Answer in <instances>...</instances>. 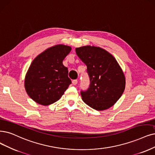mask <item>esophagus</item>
<instances>
[{"label":"esophagus","mask_w":155,"mask_h":155,"mask_svg":"<svg viewBox=\"0 0 155 155\" xmlns=\"http://www.w3.org/2000/svg\"><path fill=\"white\" fill-rule=\"evenodd\" d=\"M77 83H78L77 80H73V81H72V84H73V85H77Z\"/></svg>","instance_id":"34e87169"}]
</instances>
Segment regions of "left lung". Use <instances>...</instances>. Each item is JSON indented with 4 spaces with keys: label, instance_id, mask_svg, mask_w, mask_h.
<instances>
[{
    "label": "left lung",
    "instance_id": "8db88e82",
    "mask_svg": "<svg viewBox=\"0 0 155 155\" xmlns=\"http://www.w3.org/2000/svg\"><path fill=\"white\" fill-rule=\"evenodd\" d=\"M80 59L87 68L90 86L82 91V100L96 110L112 107L121 98L125 89L126 78L119 63L107 50L94 46L75 48Z\"/></svg>",
    "mask_w": 155,
    "mask_h": 155
}]
</instances>
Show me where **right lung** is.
<instances>
[{
	"label": "right lung",
	"instance_id": "obj_1",
	"mask_svg": "<svg viewBox=\"0 0 155 155\" xmlns=\"http://www.w3.org/2000/svg\"><path fill=\"white\" fill-rule=\"evenodd\" d=\"M71 50L70 46L55 45L36 56L28 68L24 80L27 94L44 106L59 100L71 83L68 68L62 64Z\"/></svg>",
	"mask_w": 155,
	"mask_h": 155
}]
</instances>
